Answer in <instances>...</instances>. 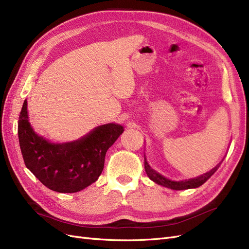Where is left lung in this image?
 <instances>
[{
	"label": "left lung",
	"mask_w": 249,
	"mask_h": 249,
	"mask_svg": "<svg viewBox=\"0 0 249 249\" xmlns=\"http://www.w3.org/2000/svg\"><path fill=\"white\" fill-rule=\"evenodd\" d=\"M217 168L218 166H216L211 171L207 172L206 175H202L196 178L186 179V180H182V182H175V180H170L166 178H164L163 176L160 175V173H158L156 170H154L148 165L146 159H144V169L148 178L152 180H154V182L157 183L158 185L170 188V189H173V190H186V189H192V188H197L202 184H205L207 180L214 175Z\"/></svg>",
	"instance_id": "1"
}]
</instances>
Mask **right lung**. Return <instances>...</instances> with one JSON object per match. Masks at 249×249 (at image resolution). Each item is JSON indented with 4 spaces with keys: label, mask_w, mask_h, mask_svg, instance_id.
<instances>
[{
    "label": "right lung",
    "mask_w": 249,
    "mask_h": 249,
    "mask_svg": "<svg viewBox=\"0 0 249 249\" xmlns=\"http://www.w3.org/2000/svg\"><path fill=\"white\" fill-rule=\"evenodd\" d=\"M120 124L96 127L80 140L55 144L38 136L29 124L27 101L18 118V140L27 168L49 189L73 193L99 178L107 150L123 134Z\"/></svg>",
    "instance_id": "1"
}]
</instances>
